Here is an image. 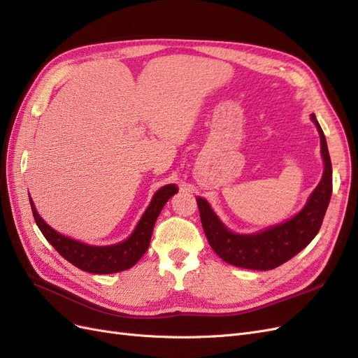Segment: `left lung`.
<instances>
[{"mask_svg": "<svg viewBox=\"0 0 358 358\" xmlns=\"http://www.w3.org/2000/svg\"><path fill=\"white\" fill-rule=\"evenodd\" d=\"M310 117L317 125L321 138L324 173L318 187L310 194L306 206L294 218L255 234H234L225 229V225L218 220L209 203L197 197L204 234L213 251L225 263L251 270H272L297 255L320 231L331 197L333 176L326 136H324L315 115L312 113Z\"/></svg>", "mask_w": 358, "mask_h": 358, "instance_id": "1", "label": "left lung"}]
</instances>
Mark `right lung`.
<instances>
[{
	"label": "right lung",
	"instance_id": "obj_1",
	"mask_svg": "<svg viewBox=\"0 0 358 358\" xmlns=\"http://www.w3.org/2000/svg\"><path fill=\"white\" fill-rule=\"evenodd\" d=\"M176 192L178 187L175 183H170V185L158 189L155 192V196L152 197L149 208L143 213L142 220L138 221L133 234L129 236L127 241L110 246H91L70 239L67 236L59 234L40 218L31 197L29 203L32 215H34V220L38 225L40 231L46 237L48 242L67 259V262H70L76 267H79L83 272L107 275L122 272V270L133 267L138 259L143 257V254L149 248L150 236H152L154 225L161 209L164 208L167 200L171 196H175Z\"/></svg>",
	"mask_w": 358,
	"mask_h": 358
}]
</instances>
